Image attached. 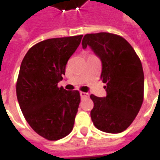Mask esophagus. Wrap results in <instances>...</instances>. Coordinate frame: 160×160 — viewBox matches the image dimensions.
Returning <instances> with one entry per match:
<instances>
[{
  "mask_svg": "<svg viewBox=\"0 0 160 160\" xmlns=\"http://www.w3.org/2000/svg\"><path fill=\"white\" fill-rule=\"evenodd\" d=\"M80 95L81 98H87L89 96V94L87 93V92H80Z\"/></svg>",
  "mask_w": 160,
  "mask_h": 160,
  "instance_id": "1",
  "label": "esophagus"
}]
</instances>
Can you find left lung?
<instances>
[{
	"mask_svg": "<svg viewBox=\"0 0 160 160\" xmlns=\"http://www.w3.org/2000/svg\"><path fill=\"white\" fill-rule=\"evenodd\" d=\"M90 47L102 62L101 80L106 97L92 94L91 118L98 129L111 134L124 131L141 107L144 96V73L141 60L128 42L109 32L87 34L82 48Z\"/></svg>",
	"mask_w": 160,
	"mask_h": 160,
	"instance_id": "obj_1",
	"label": "left lung"
}]
</instances>
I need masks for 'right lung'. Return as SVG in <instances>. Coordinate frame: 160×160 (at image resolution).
I'll use <instances>...</instances> for the list:
<instances>
[{"label": "right lung", "mask_w": 160, "mask_h": 160, "mask_svg": "<svg viewBox=\"0 0 160 160\" xmlns=\"http://www.w3.org/2000/svg\"><path fill=\"white\" fill-rule=\"evenodd\" d=\"M83 35L50 38L32 46L23 59L16 93L24 117L37 134L57 141L72 131L80 102L78 91L57 84Z\"/></svg>", "instance_id": "1"}]
</instances>
